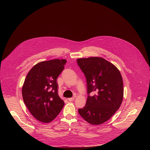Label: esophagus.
Here are the masks:
<instances>
[{"label":"esophagus","mask_w":150,"mask_h":150,"mask_svg":"<svg viewBox=\"0 0 150 150\" xmlns=\"http://www.w3.org/2000/svg\"><path fill=\"white\" fill-rule=\"evenodd\" d=\"M75 100V97H72V98H68V100H69V101H74Z\"/></svg>","instance_id":"obj_1"}]
</instances>
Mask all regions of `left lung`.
<instances>
[{
	"label": "left lung",
	"instance_id": "obj_1",
	"mask_svg": "<svg viewBox=\"0 0 150 150\" xmlns=\"http://www.w3.org/2000/svg\"><path fill=\"white\" fill-rule=\"evenodd\" d=\"M87 79L86 104L78 109L81 116L91 125L108 121L119 109L123 98V82L119 69L100 57L77 59Z\"/></svg>",
	"mask_w": 150,
	"mask_h": 150
}]
</instances>
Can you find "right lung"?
<instances>
[{
    "instance_id": "1",
    "label": "right lung",
    "mask_w": 150,
    "mask_h": 150,
    "mask_svg": "<svg viewBox=\"0 0 150 150\" xmlns=\"http://www.w3.org/2000/svg\"><path fill=\"white\" fill-rule=\"evenodd\" d=\"M66 62L65 59L40 62L31 69L25 79L22 88L24 102L40 122L53 120L65 104L58 95L56 79Z\"/></svg>"
}]
</instances>
